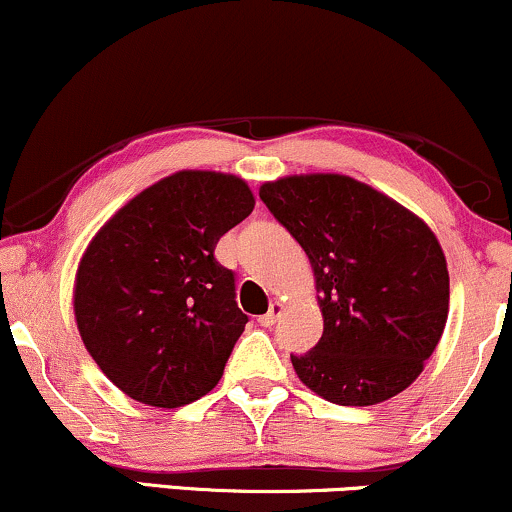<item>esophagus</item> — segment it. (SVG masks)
Here are the masks:
<instances>
[{"mask_svg": "<svg viewBox=\"0 0 512 512\" xmlns=\"http://www.w3.org/2000/svg\"><path fill=\"white\" fill-rule=\"evenodd\" d=\"M282 311H285V304H280V302H273V304H270L268 314H263L261 318H258V323H261L263 328H270V326H275V321H278V318L282 316Z\"/></svg>", "mask_w": 512, "mask_h": 512, "instance_id": "esophagus-1", "label": "esophagus"}]
</instances>
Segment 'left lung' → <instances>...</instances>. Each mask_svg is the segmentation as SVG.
Masks as SVG:
<instances>
[{
	"mask_svg": "<svg viewBox=\"0 0 512 512\" xmlns=\"http://www.w3.org/2000/svg\"><path fill=\"white\" fill-rule=\"evenodd\" d=\"M258 196L314 268L323 335L292 354L299 381L350 407L410 388L448 321V266L431 227L347 174H290Z\"/></svg>",
	"mask_w": 512,
	"mask_h": 512,
	"instance_id": "8db88e82",
	"label": "left lung"
}]
</instances>
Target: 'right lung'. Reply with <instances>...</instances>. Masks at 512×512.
<instances>
[{
    "label": "right lung",
    "instance_id": "obj_1",
    "mask_svg": "<svg viewBox=\"0 0 512 512\" xmlns=\"http://www.w3.org/2000/svg\"><path fill=\"white\" fill-rule=\"evenodd\" d=\"M256 206L237 174L182 170L112 215L83 251L74 316L93 362L131 400L189 405L225 371L246 314L215 244Z\"/></svg>",
    "mask_w": 512,
    "mask_h": 512
}]
</instances>
